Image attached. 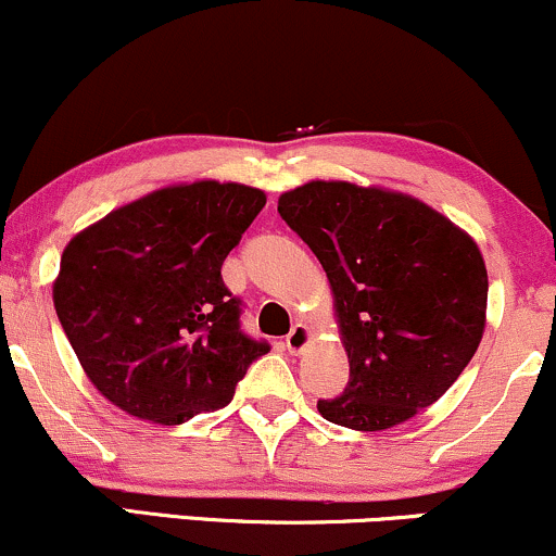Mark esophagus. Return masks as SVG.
Here are the masks:
<instances>
[{
    "mask_svg": "<svg viewBox=\"0 0 556 556\" xmlns=\"http://www.w3.org/2000/svg\"><path fill=\"white\" fill-rule=\"evenodd\" d=\"M312 341V332L306 325H293L289 336H286V349L291 351V354H302V351L309 345Z\"/></svg>",
    "mask_w": 556,
    "mask_h": 556,
    "instance_id": "34e87169",
    "label": "esophagus"
}]
</instances>
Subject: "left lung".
Returning a JSON list of instances; mask_svg holds the SVG:
<instances>
[{
	"label": "left lung",
	"mask_w": 556,
	"mask_h": 556,
	"mask_svg": "<svg viewBox=\"0 0 556 556\" xmlns=\"http://www.w3.org/2000/svg\"><path fill=\"white\" fill-rule=\"evenodd\" d=\"M278 213L317 254L336 293L349 384L325 419L380 432L432 406L468 367L486 319L476 241L408 194L309 181Z\"/></svg>",
	"instance_id": "1"
}]
</instances>
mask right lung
I'll list each match as a JSON object with an SVG mask.
<instances>
[{
    "label": "right lung",
    "instance_id": "1",
    "mask_svg": "<svg viewBox=\"0 0 556 556\" xmlns=\"http://www.w3.org/2000/svg\"><path fill=\"white\" fill-rule=\"evenodd\" d=\"M265 192L244 185L166 187L70 241L54 283L64 336L98 393L153 424L224 408L270 351L241 330V299L220 265Z\"/></svg>",
    "mask_w": 556,
    "mask_h": 556
}]
</instances>
